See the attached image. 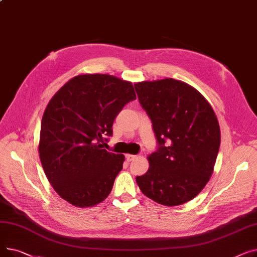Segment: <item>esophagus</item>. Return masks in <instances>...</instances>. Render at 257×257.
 <instances>
[{
  "instance_id": "obj_1",
  "label": "esophagus",
  "mask_w": 257,
  "mask_h": 257,
  "mask_svg": "<svg viewBox=\"0 0 257 257\" xmlns=\"http://www.w3.org/2000/svg\"><path fill=\"white\" fill-rule=\"evenodd\" d=\"M137 155H132V154H126V158L128 161H132L134 159H137Z\"/></svg>"
}]
</instances>
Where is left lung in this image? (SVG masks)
I'll return each mask as SVG.
<instances>
[{
	"label": "left lung",
	"instance_id": "obj_1",
	"mask_svg": "<svg viewBox=\"0 0 257 257\" xmlns=\"http://www.w3.org/2000/svg\"><path fill=\"white\" fill-rule=\"evenodd\" d=\"M134 87L159 145L148 156L149 170L137 177L139 187L161 205L184 204L213 173L221 143L217 115L203 94L183 81H142Z\"/></svg>",
	"mask_w": 257,
	"mask_h": 257
}]
</instances>
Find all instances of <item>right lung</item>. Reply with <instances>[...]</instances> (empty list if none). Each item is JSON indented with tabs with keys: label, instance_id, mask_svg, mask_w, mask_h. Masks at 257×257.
Instances as JSON below:
<instances>
[{
	"label": "right lung",
	"instance_id": "obj_1",
	"mask_svg": "<svg viewBox=\"0 0 257 257\" xmlns=\"http://www.w3.org/2000/svg\"><path fill=\"white\" fill-rule=\"evenodd\" d=\"M137 99L130 81L107 74L73 77L49 101L42 119L39 158L55 192L80 208L109 196L125 156L103 149L124 105Z\"/></svg>",
	"mask_w": 257,
	"mask_h": 257
}]
</instances>
